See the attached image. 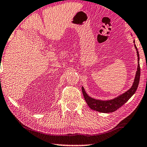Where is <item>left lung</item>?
Masks as SVG:
<instances>
[{
    "label": "left lung",
    "instance_id": "left-lung-1",
    "mask_svg": "<svg viewBox=\"0 0 147 147\" xmlns=\"http://www.w3.org/2000/svg\"><path fill=\"white\" fill-rule=\"evenodd\" d=\"M134 47L136 48V53L138 56V68L137 71L136 73V76L134 78V81L133 85L127 92L124 93L122 95H120L118 97L115 98L114 99L110 100H100L94 99L91 97H90L86 93L85 90L83 87H82V93H83L84 99L86 102H87L88 105L92 110H96V111L100 112H104V113H110V112H113L118 110V108L121 107L122 105H124L132 96L135 93L136 90H137L138 84H139L140 80V67L139 64V54L137 49V47L135 44Z\"/></svg>",
    "mask_w": 147,
    "mask_h": 147
}]
</instances>
